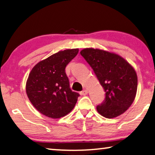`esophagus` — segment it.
<instances>
[{"label": "esophagus", "instance_id": "34e87169", "mask_svg": "<svg viewBox=\"0 0 155 155\" xmlns=\"http://www.w3.org/2000/svg\"><path fill=\"white\" fill-rule=\"evenodd\" d=\"M87 93H88L87 90H83V91H81V94L83 95V96H85L86 94H87Z\"/></svg>", "mask_w": 155, "mask_h": 155}]
</instances>
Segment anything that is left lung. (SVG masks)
I'll list each match as a JSON object with an SVG mask.
<instances>
[{"mask_svg":"<svg viewBox=\"0 0 155 155\" xmlns=\"http://www.w3.org/2000/svg\"><path fill=\"white\" fill-rule=\"evenodd\" d=\"M104 87L105 99L97 106L105 118L121 115L133 103L137 90V76L134 68L121 56L99 49L81 51Z\"/></svg>","mask_w":155,"mask_h":155,"instance_id":"left-lung-1","label":"left lung"}]
</instances>
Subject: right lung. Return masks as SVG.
<instances>
[{"label":"right lung","mask_w":155,"mask_h":155,"mask_svg":"<svg viewBox=\"0 0 155 155\" xmlns=\"http://www.w3.org/2000/svg\"><path fill=\"white\" fill-rule=\"evenodd\" d=\"M78 49L60 51L38 63L29 73L26 93L34 107L46 117L58 119L75 106L79 94L70 89L65 67Z\"/></svg>","instance_id":"obj_1"}]
</instances>
